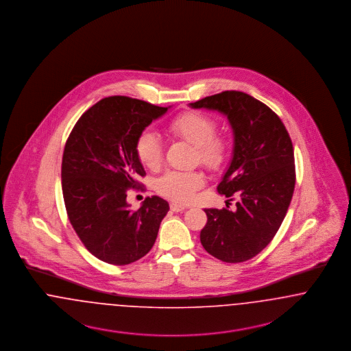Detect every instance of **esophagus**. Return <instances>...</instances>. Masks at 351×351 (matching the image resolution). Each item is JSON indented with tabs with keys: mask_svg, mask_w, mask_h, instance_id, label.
<instances>
[{
	"mask_svg": "<svg viewBox=\"0 0 351 351\" xmlns=\"http://www.w3.org/2000/svg\"><path fill=\"white\" fill-rule=\"evenodd\" d=\"M184 208H186V207H184V206H182V204H177V203H170V210H171L173 213H182Z\"/></svg>",
	"mask_w": 351,
	"mask_h": 351,
	"instance_id": "1",
	"label": "esophagus"
}]
</instances>
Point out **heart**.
I'll use <instances>...</instances> for the list:
<instances>
[{
    "instance_id": "heart-1",
    "label": "heart",
    "mask_w": 351,
    "mask_h": 351,
    "mask_svg": "<svg viewBox=\"0 0 351 351\" xmlns=\"http://www.w3.org/2000/svg\"><path fill=\"white\" fill-rule=\"evenodd\" d=\"M216 122L211 117L199 111H184L171 119L168 131L173 136L195 145L197 160L210 170L221 168L228 156L227 140L216 135ZM137 160L145 168H158L162 161V145L152 132H144L135 144ZM204 178L199 171L171 170L160 177L156 183L158 194L178 203L191 200L203 186Z\"/></svg>"
}]
</instances>
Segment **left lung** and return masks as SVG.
Segmentation results:
<instances>
[{
	"label": "left lung",
	"instance_id": "1",
	"mask_svg": "<svg viewBox=\"0 0 351 351\" xmlns=\"http://www.w3.org/2000/svg\"><path fill=\"white\" fill-rule=\"evenodd\" d=\"M190 106L226 114L234 135L233 158L217 191L236 199V208L204 210L200 243L215 258L245 262L270 244L287 214L296 181L290 135L270 107L246 93L226 90Z\"/></svg>",
	"mask_w": 351,
	"mask_h": 351
}]
</instances>
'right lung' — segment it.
I'll list each match as a JSON object with an SVG mask.
<instances>
[{"label":"right lung","mask_w":351,"mask_h":351,"mask_svg":"<svg viewBox=\"0 0 351 351\" xmlns=\"http://www.w3.org/2000/svg\"><path fill=\"white\" fill-rule=\"evenodd\" d=\"M167 111L131 97H106L81 115L65 143L61 187L68 219L85 247L110 265L144 257L168 214V202L156 195L137 211L125 200L145 176L137 137Z\"/></svg>","instance_id":"obj_1"}]
</instances>
